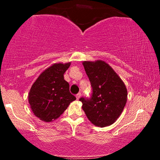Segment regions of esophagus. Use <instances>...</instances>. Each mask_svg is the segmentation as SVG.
<instances>
[{"mask_svg": "<svg viewBox=\"0 0 160 160\" xmlns=\"http://www.w3.org/2000/svg\"><path fill=\"white\" fill-rule=\"evenodd\" d=\"M80 97H81V93H80V92H79L78 94L76 95V98H77V99H78V100H79V99H80Z\"/></svg>", "mask_w": 160, "mask_h": 160, "instance_id": "esophagus-1", "label": "esophagus"}]
</instances>
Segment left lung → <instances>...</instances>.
<instances>
[{"instance_id": "8db88e82", "label": "left lung", "mask_w": 160, "mask_h": 160, "mask_svg": "<svg viewBox=\"0 0 160 160\" xmlns=\"http://www.w3.org/2000/svg\"><path fill=\"white\" fill-rule=\"evenodd\" d=\"M92 87V98H80L89 120L98 127L117 121L127 102V89L114 70L102 60L82 62Z\"/></svg>"}]
</instances>
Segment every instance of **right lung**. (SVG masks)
<instances>
[{
  "mask_svg": "<svg viewBox=\"0 0 160 160\" xmlns=\"http://www.w3.org/2000/svg\"><path fill=\"white\" fill-rule=\"evenodd\" d=\"M71 62L55 63L45 69L33 83L29 91L28 102L34 114L40 120H56L76 99L69 90L64 74Z\"/></svg>",
  "mask_w": 160,
  "mask_h": 160,
  "instance_id": "add662e5",
  "label": "right lung"
}]
</instances>
